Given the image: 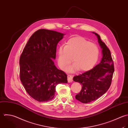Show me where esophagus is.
<instances>
[{
	"mask_svg": "<svg viewBox=\"0 0 128 128\" xmlns=\"http://www.w3.org/2000/svg\"><path fill=\"white\" fill-rule=\"evenodd\" d=\"M67 78H68V82L69 83L72 82L73 81V77L71 75H68L67 76Z\"/></svg>",
	"mask_w": 128,
	"mask_h": 128,
	"instance_id": "1",
	"label": "esophagus"
}]
</instances>
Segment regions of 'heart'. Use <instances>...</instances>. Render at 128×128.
Wrapping results in <instances>:
<instances>
[{"mask_svg":"<svg viewBox=\"0 0 128 128\" xmlns=\"http://www.w3.org/2000/svg\"><path fill=\"white\" fill-rule=\"evenodd\" d=\"M57 54V63L61 69H65L72 58L74 64L67 71L70 73L77 70L85 72L92 68L97 62L99 50L95 44L83 37L76 36L69 39L65 47H59Z\"/></svg>","mask_w":128,"mask_h":128,"instance_id":"b5f03b06","label":"heart"}]
</instances>
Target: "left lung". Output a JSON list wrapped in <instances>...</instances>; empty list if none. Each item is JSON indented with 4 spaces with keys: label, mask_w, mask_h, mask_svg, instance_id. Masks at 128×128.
Wrapping results in <instances>:
<instances>
[{
    "label": "left lung",
    "mask_w": 128,
    "mask_h": 128,
    "mask_svg": "<svg viewBox=\"0 0 128 128\" xmlns=\"http://www.w3.org/2000/svg\"><path fill=\"white\" fill-rule=\"evenodd\" d=\"M93 33L97 36L102 49L101 62L91 70L73 77L74 81L80 83L82 86L81 91L75 96V98L83 103H90L104 95L110 87L114 72L110 50L97 33Z\"/></svg>",
    "instance_id": "obj_1"
}]
</instances>
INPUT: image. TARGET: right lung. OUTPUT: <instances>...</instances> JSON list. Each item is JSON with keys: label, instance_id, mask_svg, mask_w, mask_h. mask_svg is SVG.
Instances as JSON below:
<instances>
[{"label": "right lung", "instance_id": "obj_1", "mask_svg": "<svg viewBox=\"0 0 128 128\" xmlns=\"http://www.w3.org/2000/svg\"><path fill=\"white\" fill-rule=\"evenodd\" d=\"M64 35L39 29L30 37L20 56V80L28 94L38 102L52 100L56 86L68 82L67 75L57 68L53 61L57 45Z\"/></svg>", "mask_w": 128, "mask_h": 128}]
</instances>
